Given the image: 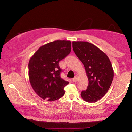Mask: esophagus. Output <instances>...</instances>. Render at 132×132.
I'll return each mask as SVG.
<instances>
[{
  "label": "esophagus",
  "mask_w": 132,
  "mask_h": 132,
  "mask_svg": "<svg viewBox=\"0 0 132 132\" xmlns=\"http://www.w3.org/2000/svg\"><path fill=\"white\" fill-rule=\"evenodd\" d=\"M78 78H79V77H78V75H76L75 77L73 79V81H74V82H76L78 80Z\"/></svg>",
  "instance_id": "esophagus-1"
}]
</instances>
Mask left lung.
<instances>
[{"label":"left lung","mask_w":132,"mask_h":132,"mask_svg":"<svg viewBox=\"0 0 132 132\" xmlns=\"http://www.w3.org/2000/svg\"><path fill=\"white\" fill-rule=\"evenodd\" d=\"M73 48L84 64L89 80L87 88L82 91L81 96L86 102H97L110 89L114 76L112 65L107 55L91 43L73 41Z\"/></svg>","instance_id":"8db88e82"}]
</instances>
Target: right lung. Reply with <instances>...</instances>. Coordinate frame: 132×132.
I'll return each mask as SVG.
<instances>
[{"label": "right lung", "instance_id": "obj_1", "mask_svg": "<svg viewBox=\"0 0 132 132\" xmlns=\"http://www.w3.org/2000/svg\"><path fill=\"white\" fill-rule=\"evenodd\" d=\"M71 51L70 41H55L42 46L29 63L31 85L39 97L53 101L64 95V87L69 84L61 78L59 62Z\"/></svg>", "mask_w": 132, "mask_h": 132}]
</instances>
